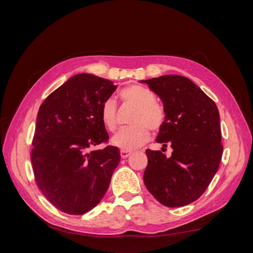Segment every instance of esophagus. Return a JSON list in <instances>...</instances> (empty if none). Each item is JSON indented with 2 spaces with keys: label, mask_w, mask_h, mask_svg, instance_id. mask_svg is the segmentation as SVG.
I'll use <instances>...</instances> for the list:
<instances>
[{
  "label": "esophagus",
  "mask_w": 253,
  "mask_h": 253,
  "mask_svg": "<svg viewBox=\"0 0 253 253\" xmlns=\"http://www.w3.org/2000/svg\"><path fill=\"white\" fill-rule=\"evenodd\" d=\"M131 154H132V152H128V151H120V156H121V158H127Z\"/></svg>",
  "instance_id": "obj_1"
}]
</instances>
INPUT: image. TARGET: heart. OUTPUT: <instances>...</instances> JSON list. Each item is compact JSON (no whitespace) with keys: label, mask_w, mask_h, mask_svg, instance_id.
Returning <instances> with one entry per match:
<instances>
[{"label":"heart","mask_w":253,"mask_h":253,"mask_svg":"<svg viewBox=\"0 0 253 253\" xmlns=\"http://www.w3.org/2000/svg\"><path fill=\"white\" fill-rule=\"evenodd\" d=\"M125 102L137 106L132 118L134 126L121 128L112 138V143L122 151L138 149L150 138V131L158 132L165 124L166 114L162 106L156 103V97L143 86L132 84L120 91ZM102 124L111 132L117 128V105L114 99L105 100L101 106Z\"/></svg>","instance_id":"b5f03b06"}]
</instances>
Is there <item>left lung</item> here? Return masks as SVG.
I'll return each instance as SVG.
<instances>
[{
    "mask_svg": "<svg viewBox=\"0 0 253 253\" xmlns=\"http://www.w3.org/2000/svg\"><path fill=\"white\" fill-rule=\"evenodd\" d=\"M141 82L164 103L165 124L156 142L163 144V150L168 144L173 150L170 158L162 151H145L144 185L164 206L189 205L208 188L223 154L217 106L182 76L166 75Z\"/></svg>",
    "mask_w": 253,
    "mask_h": 253,
    "instance_id": "left-lung-1",
    "label": "left lung"
}]
</instances>
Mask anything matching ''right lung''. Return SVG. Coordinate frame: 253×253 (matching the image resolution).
I'll return each mask as SVG.
<instances>
[{
	"instance_id": "add662e5",
	"label": "right lung",
	"mask_w": 253,
	"mask_h": 253,
	"mask_svg": "<svg viewBox=\"0 0 253 253\" xmlns=\"http://www.w3.org/2000/svg\"><path fill=\"white\" fill-rule=\"evenodd\" d=\"M116 87L108 79L78 74L53 90L38 112L30 153L35 179L64 213L81 215L95 208L119 165L117 147L87 152L109 141L100 112Z\"/></svg>"
}]
</instances>
